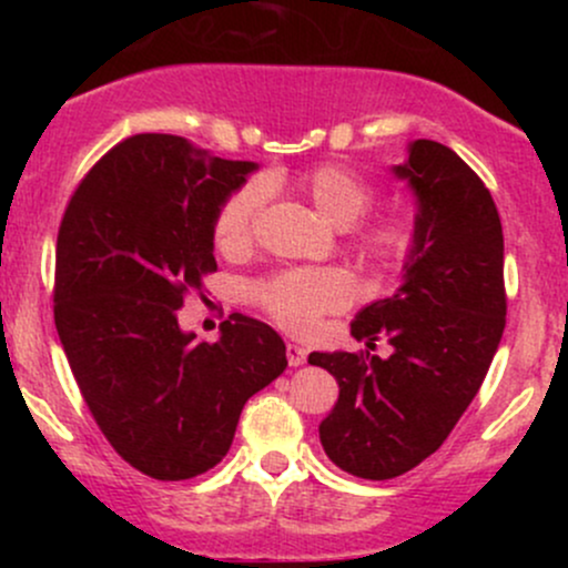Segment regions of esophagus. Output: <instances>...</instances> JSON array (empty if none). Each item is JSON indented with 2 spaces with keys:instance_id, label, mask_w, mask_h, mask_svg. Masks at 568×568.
<instances>
[{
  "instance_id": "34e87169",
  "label": "esophagus",
  "mask_w": 568,
  "mask_h": 568,
  "mask_svg": "<svg viewBox=\"0 0 568 568\" xmlns=\"http://www.w3.org/2000/svg\"><path fill=\"white\" fill-rule=\"evenodd\" d=\"M285 355H288V363H291V366H304V361H306V349L302 347V344H293V342H288V347H285Z\"/></svg>"
}]
</instances>
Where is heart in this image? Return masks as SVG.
Instances as JSON below:
<instances>
[{
    "instance_id": "heart-1",
    "label": "heart",
    "mask_w": 568,
    "mask_h": 568,
    "mask_svg": "<svg viewBox=\"0 0 568 568\" xmlns=\"http://www.w3.org/2000/svg\"><path fill=\"white\" fill-rule=\"evenodd\" d=\"M298 189L315 211L334 224L336 230H349L368 213L374 202V189L366 179L344 165H317L298 179ZM264 202V186L258 181L240 186L221 202L213 237L221 251L232 253L245 247L251 237L253 219ZM355 245L376 262L403 256L410 245V230L400 219H382L363 226L355 234ZM251 296L288 331H310L325 312L342 310L349 302V283L336 270H293L280 272L253 285Z\"/></svg>"
}]
</instances>
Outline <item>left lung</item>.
Segmentation results:
<instances>
[{"mask_svg": "<svg viewBox=\"0 0 568 568\" xmlns=\"http://www.w3.org/2000/svg\"><path fill=\"white\" fill-rule=\"evenodd\" d=\"M414 194V232L393 296L363 306L352 336L393 355L312 352L338 384L321 443L344 473L387 480L448 438L478 395L505 331V237L484 181L438 141L389 168Z\"/></svg>", "mask_w": 568, "mask_h": 568, "instance_id": "obj_1", "label": "left lung"}]
</instances>
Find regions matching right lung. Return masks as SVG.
<instances>
[{
    "label": "right lung",
    "mask_w": 568,
    "mask_h": 568,
    "mask_svg": "<svg viewBox=\"0 0 568 568\" xmlns=\"http://www.w3.org/2000/svg\"><path fill=\"white\" fill-rule=\"evenodd\" d=\"M253 171L179 135H133L84 175L58 230V338L101 433L149 478L216 467L247 397L288 366L256 317L232 312L216 344L179 325L184 293L216 270L221 202Z\"/></svg>",
    "instance_id": "add662e5"
}]
</instances>
